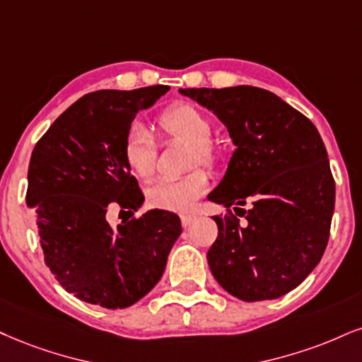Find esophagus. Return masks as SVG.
Listing matches in <instances>:
<instances>
[{
    "instance_id": "esophagus-1",
    "label": "esophagus",
    "mask_w": 362,
    "mask_h": 362,
    "mask_svg": "<svg viewBox=\"0 0 362 362\" xmlns=\"http://www.w3.org/2000/svg\"><path fill=\"white\" fill-rule=\"evenodd\" d=\"M194 220H196V215H191V213H185V215H181V225L185 226V228H188Z\"/></svg>"
}]
</instances>
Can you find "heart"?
<instances>
[{
  "mask_svg": "<svg viewBox=\"0 0 362 362\" xmlns=\"http://www.w3.org/2000/svg\"><path fill=\"white\" fill-rule=\"evenodd\" d=\"M159 127L171 139L181 141L191 147L188 166L211 168L216 154L209 142L213 139V127L203 112L191 105L177 104L169 107L159 115ZM122 156L129 171L134 176H153L156 168V144L149 131L136 122L129 127L124 137ZM208 176L203 171H194L181 180H158L146 191L147 203L164 211L185 213L194 208L196 202L206 193Z\"/></svg>",
  "mask_w": 362,
  "mask_h": 362,
  "instance_id": "heart-1",
  "label": "heart"
}]
</instances>
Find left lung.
<instances>
[{"label": "left lung", "mask_w": 362, "mask_h": 362, "mask_svg": "<svg viewBox=\"0 0 362 362\" xmlns=\"http://www.w3.org/2000/svg\"><path fill=\"white\" fill-rule=\"evenodd\" d=\"M211 110L236 149L208 199L233 206L247 201V225L213 216L218 238L208 265L226 292L245 302L272 300L300 285L327 247L336 185L314 124L265 88H180ZM243 211V210H242ZM242 216V215H240Z\"/></svg>", "instance_id": "8db88e82"}]
</instances>
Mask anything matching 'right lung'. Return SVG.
Listing matches in <instances>:
<instances>
[{
    "label": "right lung",
    "instance_id": "add662e5",
    "mask_svg": "<svg viewBox=\"0 0 362 362\" xmlns=\"http://www.w3.org/2000/svg\"><path fill=\"white\" fill-rule=\"evenodd\" d=\"M169 90H99L72 104L31 153L26 204L35 209L45 263L87 304L126 309L154 288L181 235L180 216L149 209L112 228L114 204L137 211L144 194L122 156L134 117ZM134 215V213H132Z\"/></svg>",
    "mask_w": 362,
    "mask_h": 362
}]
</instances>
